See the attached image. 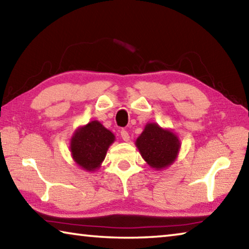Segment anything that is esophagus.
Returning <instances> with one entry per match:
<instances>
[{
    "instance_id": "esophagus-1",
    "label": "esophagus",
    "mask_w": 249,
    "mask_h": 249,
    "mask_svg": "<svg viewBox=\"0 0 249 249\" xmlns=\"http://www.w3.org/2000/svg\"><path fill=\"white\" fill-rule=\"evenodd\" d=\"M121 136H122V138H123L124 142H128L129 141V134L126 132L125 129H122L121 130Z\"/></svg>"
}]
</instances>
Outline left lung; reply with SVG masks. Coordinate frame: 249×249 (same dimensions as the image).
Listing matches in <instances>:
<instances>
[{
  "instance_id": "1",
  "label": "left lung",
  "mask_w": 249,
  "mask_h": 249,
  "mask_svg": "<svg viewBox=\"0 0 249 249\" xmlns=\"http://www.w3.org/2000/svg\"><path fill=\"white\" fill-rule=\"evenodd\" d=\"M135 145L153 169L162 170L176 161L181 142L172 130L162 128L157 123H147Z\"/></svg>"
}]
</instances>
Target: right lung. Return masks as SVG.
Instances as JSON below:
<instances>
[{
    "instance_id": "right-lung-1",
    "label": "right lung",
    "mask_w": 249,
    "mask_h": 249,
    "mask_svg": "<svg viewBox=\"0 0 249 249\" xmlns=\"http://www.w3.org/2000/svg\"><path fill=\"white\" fill-rule=\"evenodd\" d=\"M114 141L115 136L111 130L99 121H91L74 130L69 147L71 157L81 169L96 171Z\"/></svg>"
}]
</instances>
